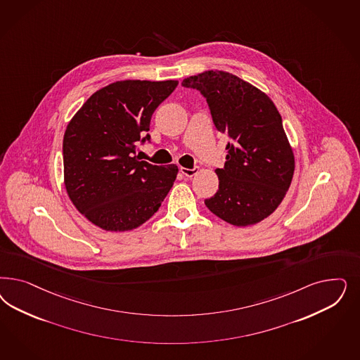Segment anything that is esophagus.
<instances>
[{
    "label": "esophagus",
    "mask_w": 360,
    "mask_h": 360,
    "mask_svg": "<svg viewBox=\"0 0 360 360\" xmlns=\"http://www.w3.org/2000/svg\"><path fill=\"white\" fill-rule=\"evenodd\" d=\"M180 172L184 174L186 177H193V176H195V174H198V167H193L192 169H189V168H184V167H181V168H180Z\"/></svg>",
    "instance_id": "34e87169"
}]
</instances>
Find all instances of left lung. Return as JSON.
I'll use <instances>...</instances> for the list:
<instances>
[{
  "mask_svg": "<svg viewBox=\"0 0 360 360\" xmlns=\"http://www.w3.org/2000/svg\"><path fill=\"white\" fill-rule=\"evenodd\" d=\"M183 87L207 99L214 127L226 134V162L217 168L219 191L207 208L236 226L270 216L285 198L294 174V155L282 117L266 94L225 71L186 78Z\"/></svg>",
  "mask_w": 360,
  "mask_h": 360,
  "instance_id": "obj_1",
  "label": "left lung"
}]
</instances>
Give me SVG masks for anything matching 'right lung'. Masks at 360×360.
<instances>
[{
	"label": "right lung",
	"instance_id": "add662e5",
	"mask_svg": "<svg viewBox=\"0 0 360 360\" xmlns=\"http://www.w3.org/2000/svg\"><path fill=\"white\" fill-rule=\"evenodd\" d=\"M177 81H123L93 94L63 136L65 186L70 200L96 226L131 231L150 220L174 186L177 165L140 160L151 141L152 114Z\"/></svg>",
	"mask_w": 360,
	"mask_h": 360
}]
</instances>
